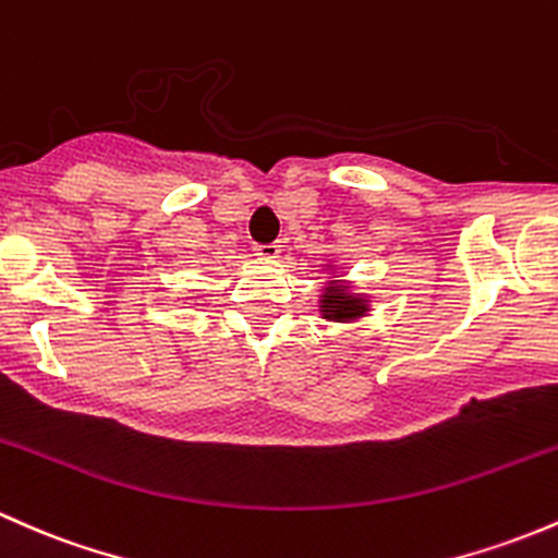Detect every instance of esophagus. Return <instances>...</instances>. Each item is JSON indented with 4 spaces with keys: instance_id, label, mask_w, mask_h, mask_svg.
Here are the masks:
<instances>
[{
    "instance_id": "1",
    "label": "esophagus",
    "mask_w": 558,
    "mask_h": 558,
    "mask_svg": "<svg viewBox=\"0 0 558 558\" xmlns=\"http://www.w3.org/2000/svg\"><path fill=\"white\" fill-rule=\"evenodd\" d=\"M279 244L277 242H268V244H255V255H260L263 260H277L279 257Z\"/></svg>"
}]
</instances>
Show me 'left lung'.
Wrapping results in <instances>:
<instances>
[{
	"mask_svg": "<svg viewBox=\"0 0 558 558\" xmlns=\"http://www.w3.org/2000/svg\"><path fill=\"white\" fill-rule=\"evenodd\" d=\"M325 305V316L327 319H353V316H362L364 314V303L356 301V298L351 295H343V292L338 290V287H329V290L325 292V301H322Z\"/></svg>",
	"mask_w": 558,
	"mask_h": 558,
	"instance_id": "1",
	"label": "left lung"
}]
</instances>
